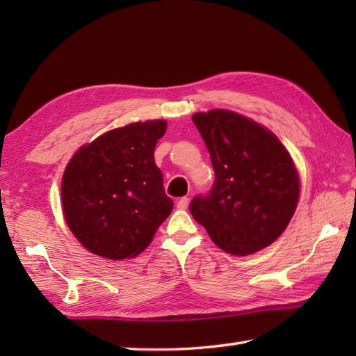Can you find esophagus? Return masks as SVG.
Listing matches in <instances>:
<instances>
[{"label":"esophagus","instance_id":"esophagus-1","mask_svg":"<svg viewBox=\"0 0 356 356\" xmlns=\"http://www.w3.org/2000/svg\"><path fill=\"white\" fill-rule=\"evenodd\" d=\"M188 205H190V199H188V197H182V199L177 200V208L179 209H186Z\"/></svg>","mask_w":356,"mask_h":356}]
</instances>
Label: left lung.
Masks as SVG:
<instances>
[{
    "label": "left lung",
    "mask_w": 356,
    "mask_h": 356,
    "mask_svg": "<svg viewBox=\"0 0 356 356\" xmlns=\"http://www.w3.org/2000/svg\"><path fill=\"white\" fill-rule=\"evenodd\" d=\"M216 172L207 195L190 203L194 220L232 255L269 246L297 208L300 179L283 143L268 128L228 110L195 113Z\"/></svg>",
    "instance_id": "1"
}]
</instances>
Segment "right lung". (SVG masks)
I'll return each mask as SVG.
<instances>
[{"mask_svg":"<svg viewBox=\"0 0 356 356\" xmlns=\"http://www.w3.org/2000/svg\"><path fill=\"white\" fill-rule=\"evenodd\" d=\"M163 119L134 122L81 147L65 166L61 199L70 231L90 252L111 260L136 257L171 214L154 162Z\"/></svg>","mask_w":356,"mask_h":356,"instance_id":"1","label":"right lung"}]
</instances>
